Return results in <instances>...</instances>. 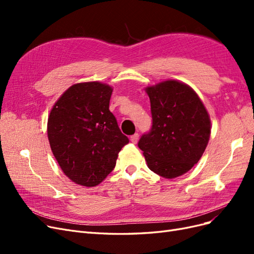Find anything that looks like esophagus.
I'll return each mask as SVG.
<instances>
[{
	"instance_id": "esophagus-1",
	"label": "esophagus",
	"mask_w": 254,
	"mask_h": 254,
	"mask_svg": "<svg viewBox=\"0 0 254 254\" xmlns=\"http://www.w3.org/2000/svg\"><path fill=\"white\" fill-rule=\"evenodd\" d=\"M137 140H139V133H134L130 136V142L133 144H135L137 142Z\"/></svg>"
}]
</instances>
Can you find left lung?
Returning a JSON list of instances; mask_svg holds the SVG:
<instances>
[{"mask_svg": "<svg viewBox=\"0 0 254 254\" xmlns=\"http://www.w3.org/2000/svg\"><path fill=\"white\" fill-rule=\"evenodd\" d=\"M146 92L152 123L137 146L150 171L176 178L189 172L204 152L211 133L209 114L195 92L179 81L160 82Z\"/></svg>", "mask_w": 254, "mask_h": 254, "instance_id": "left-lung-1", "label": "left lung"}]
</instances>
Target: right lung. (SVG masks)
Listing matches in <instances>:
<instances>
[{
    "instance_id": "add662e5",
    "label": "right lung",
    "mask_w": 254,
    "mask_h": 254,
    "mask_svg": "<svg viewBox=\"0 0 254 254\" xmlns=\"http://www.w3.org/2000/svg\"><path fill=\"white\" fill-rule=\"evenodd\" d=\"M112 88L97 81L76 83L54 105L48 136L59 166L75 183L95 187L108 176L129 143L109 102Z\"/></svg>"
}]
</instances>
